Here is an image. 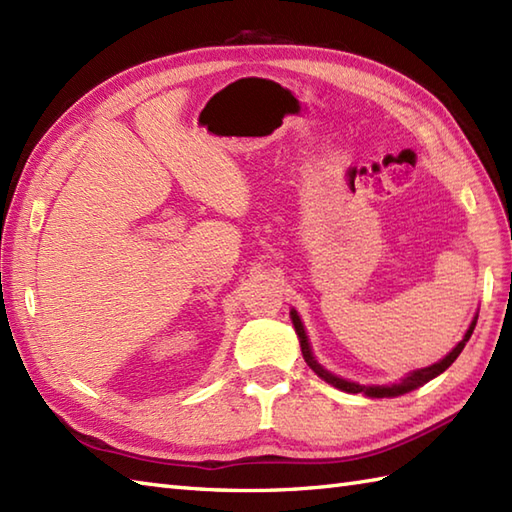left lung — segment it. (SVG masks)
<instances>
[{"label":"left lung","instance_id":"obj_1","mask_svg":"<svg viewBox=\"0 0 512 512\" xmlns=\"http://www.w3.org/2000/svg\"><path fill=\"white\" fill-rule=\"evenodd\" d=\"M290 317H292V325H295V330H297V336H299V343H301V352H303V358H306V363L314 369V372H317L325 383H330V385H334L336 389H341V391H347V394H361V391H365L367 396H372V398H383V396H400V394H407V391H411V389H416V387H420V385H424V383H429L431 378H436L438 374H442L444 369H447L455 358L460 356V352L464 350V345H466V341L471 339V334H473V330H475V321L471 323V328H469V332L464 334V339L453 347V352H449L447 356L442 358L440 363H436V365H431V367H424V369H416V372H411L409 376H405L400 380V383H394V385H387V387H363V385H356V383H350V380H343V378H339V376H334V374H330V372H325V369L314 361V356H312V352H310V345H308V336H306V330H303V323H301V319L297 317V312L292 310L290 312Z\"/></svg>","mask_w":512,"mask_h":512}]
</instances>
